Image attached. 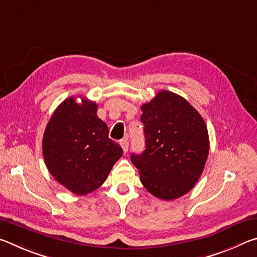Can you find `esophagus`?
Segmentation results:
<instances>
[{"label":"esophagus","mask_w":257,"mask_h":257,"mask_svg":"<svg viewBox=\"0 0 257 257\" xmlns=\"http://www.w3.org/2000/svg\"><path fill=\"white\" fill-rule=\"evenodd\" d=\"M120 145H121V147H122V150H123L124 153H127V152H128V149H129V143H128V139H127V138H124V139H122V141H120Z\"/></svg>","instance_id":"34e87169"}]
</instances>
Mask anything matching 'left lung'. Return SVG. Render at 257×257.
<instances>
[{"label": "left lung", "instance_id": "left-lung-1", "mask_svg": "<svg viewBox=\"0 0 257 257\" xmlns=\"http://www.w3.org/2000/svg\"><path fill=\"white\" fill-rule=\"evenodd\" d=\"M146 149L132 154L142 184L171 201L188 193L206 163L210 139L201 114L180 95L161 90L142 105Z\"/></svg>", "mask_w": 257, "mask_h": 257}]
</instances>
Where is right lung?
<instances>
[{
	"mask_svg": "<svg viewBox=\"0 0 257 257\" xmlns=\"http://www.w3.org/2000/svg\"><path fill=\"white\" fill-rule=\"evenodd\" d=\"M97 104L69 97L60 104L43 136V156L54 179L76 195L97 189L123 151L108 138L106 123L97 116Z\"/></svg>",
	"mask_w": 257,
	"mask_h": 257,
	"instance_id": "obj_1",
	"label": "right lung"
}]
</instances>
